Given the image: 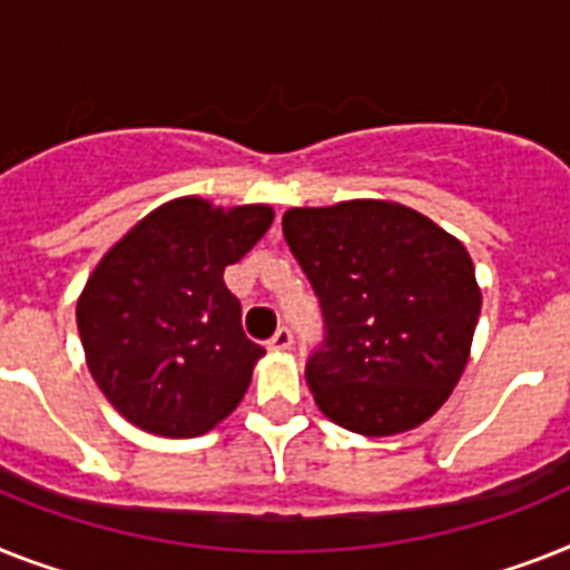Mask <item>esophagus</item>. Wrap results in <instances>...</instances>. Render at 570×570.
Listing matches in <instances>:
<instances>
[{
  "label": "esophagus",
  "mask_w": 570,
  "mask_h": 570,
  "mask_svg": "<svg viewBox=\"0 0 570 570\" xmlns=\"http://www.w3.org/2000/svg\"><path fill=\"white\" fill-rule=\"evenodd\" d=\"M294 346V335H291V328H279L271 341H267V350L271 352H288Z\"/></svg>",
  "instance_id": "1"
}]
</instances>
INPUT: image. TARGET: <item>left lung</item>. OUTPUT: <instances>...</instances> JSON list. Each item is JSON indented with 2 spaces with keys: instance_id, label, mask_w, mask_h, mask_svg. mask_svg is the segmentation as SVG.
<instances>
[{
  "instance_id": "1",
  "label": "left lung",
  "mask_w": 570,
  "mask_h": 570,
  "mask_svg": "<svg viewBox=\"0 0 570 570\" xmlns=\"http://www.w3.org/2000/svg\"><path fill=\"white\" fill-rule=\"evenodd\" d=\"M282 233L326 320L305 366L320 411L361 436L431 420L458 387L481 317L469 250L393 200L294 206Z\"/></svg>"
}]
</instances>
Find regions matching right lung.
<instances>
[{"label":"right lung","instance_id":"add662e5","mask_svg":"<svg viewBox=\"0 0 570 570\" xmlns=\"http://www.w3.org/2000/svg\"><path fill=\"white\" fill-rule=\"evenodd\" d=\"M271 224L267 204L174 197L101 256L75 317L89 373L130 425L177 440L238 407L265 350L244 335L224 267Z\"/></svg>","mask_w":570,"mask_h":570}]
</instances>
